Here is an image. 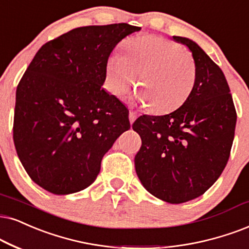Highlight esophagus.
<instances>
[{"instance_id": "1", "label": "esophagus", "mask_w": 249, "mask_h": 249, "mask_svg": "<svg viewBox=\"0 0 249 249\" xmlns=\"http://www.w3.org/2000/svg\"><path fill=\"white\" fill-rule=\"evenodd\" d=\"M137 117H138V114H137V112L133 111V110H131V111H130V115H128V118H130L131 124L135 121V119H137Z\"/></svg>"}]
</instances>
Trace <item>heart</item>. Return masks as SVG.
Listing matches in <instances>:
<instances>
[{
    "mask_svg": "<svg viewBox=\"0 0 249 249\" xmlns=\"http://www.w3.org/2000/svg\"><path fill=\"white\" fill-rule=\"evenodd\" d=\"M139 74L142 90L138 101L149 105L154 114L177 109L187 100L196 80V65L181 46L161 36H144L125 43V56L112 53L107 61L106 85L123 96Z\"/></svg>",
    "mask_w": 249,
    "mask_h": 249,
    "instance_id": "1",
    "label": "heart"
}]
</instances>
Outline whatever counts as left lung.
I'll return each mask as SVG.
<instances>
[{
    "mask_svg": "<svg viewBox=\"0 0 249 249\" xmlns=\"http://www.w3.org/2000/svg\"><path fill=\"white\" fill-rule=\"evenodd\" d=\"M172 39L192 53L196 65L193 90L171 114L140 116L132 127L142 141L134 159L142 186L157 199L182 203L202 195L222 175L237 112L218 65L193 40Z\"/></svg>",
    "mask_w": 249,
    "mask_h": 249,
    "instance_id": "1",
    "label": "left lung"
}]
</instances>
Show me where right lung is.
Instances as JSON below:
<instances>
[{
	"label": "right lung",
	"mask_w": 249,
	"mask_h": 249,
	"mask_svg": "<svg viewBox=\"0 0 249 249\" xmlns=\"http://www.w3.org/2000/svg\"><path fill=\"white\" fill-rule=\"evenodd\" d=\"M140 30L125 23L74 28L30 63L16 90L14 141L43 190L65 195L89 186L103 155L130 128L127 108L102 86L112 50Z\"/></svg>",
	"instance_id": "right-lung-1"
}]
</instances>
